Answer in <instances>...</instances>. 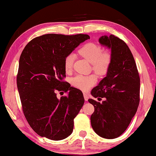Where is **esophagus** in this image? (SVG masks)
Listing matches in <instances>:
<instances>
[{"mask_svg":"<svg viewBox=\"0 0 156 156\" xmlns=\"http://www.w3.org/2000/svg\"><path fill=\"white\" fill-rule=\"evenodd\" d=\"M83 95H84V100H88V98H89V96H88V94H86V93H84L83 94Z\"/></svg>","mask_w":156,"mask_h":156,"instance_id":"esophagus-1","label":"esophagus"}]
</instances>
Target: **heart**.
I'll return each mask as SVG.
<instances>
[{
	"mask_svg": "<svg viewBox=\"0 0 156 156\" xmlns=\"http://www.w3.org/2000/svg\"><path fill=\"white\" fill-rule=\"evenodd\" d=\"M82 57L91 63L92 69L100 76L106 74L112 61V52L109 50L102 51V47L96 43H87L78 51ZM75 60V55L70 54L64 60V67L67 72L72 70ZM97 83V77L94 74L89 76L77 75L72 79L73 86L83 91H87Z\"/></svg>",
	"mask_w": 156,
	"mask_h": 156,
	"instance_id": "heart-1",
	"label": "heart"
}]
</instances>
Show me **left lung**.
I'll list each match as a JSON object with an SVG mask.
<instances>
[{"label":"left lung","instance_id":"8db88e82","mask_svg":"<svg viewBox=\"0 0 156 156\" xmlns=\"http://www.w3.org/2000/svg\"><path fill=\"white\" fill-rule=\"evenodd\" d=\"M100 44L112 49V61L107 76L91 90L95 98L91 124L94 131L104 138L113 139L125 131L135 115L140 102L139 73L135 60L125 42L114 35L102 36Z\"/></svg>","mask_w":156,"mask_h":156}]
</instances>
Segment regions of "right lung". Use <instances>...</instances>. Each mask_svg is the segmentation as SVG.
Returning <instances> with one entry per match:
<instances>
[{
	"label": "right lung",
	"instance_id": "obj_1",
	"mask_svg": "<svg viewBox=\"0 0 156 156\" xmlns=\"http://www.w3.org/2000/svg\"><path fill=\"white\" fill-rule=\"evenodd\" d=\"M87 34H48L34 38L19 60L17 87L29 125L41 137L60 140L72 134L73 119L83 107L82 91L63 80L64 60L76 47L89 39ZM67 96L57 98L56 91Z\"/></svg>",
	"mask_w": 156,
	"mask_h": 156
}]
</instances>
